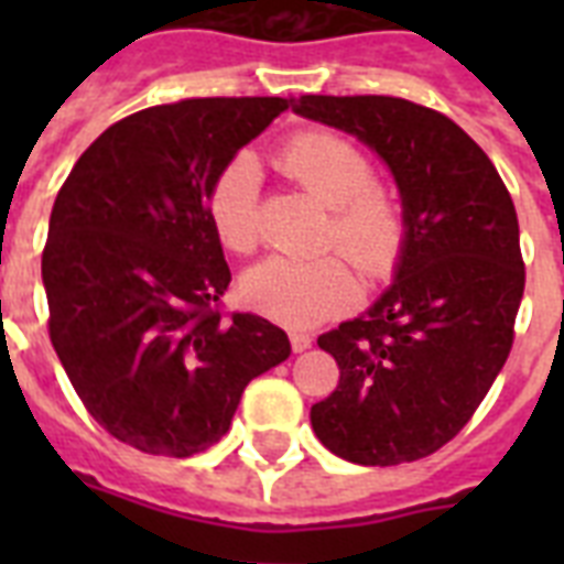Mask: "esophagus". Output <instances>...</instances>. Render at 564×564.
<instances>
[{"mask_svg":"<svg viewBox=\"0 0 564 564\" xmlns=\"http://www.w3.org/2000/svg\"><path fill=\"white\" fill-rule=\"evenodd\" d=\"M290 343H292V351L301 354V351H307L310 345H313V336L304 334V330H292Z\"/></svg>","mask_w":564,"mask_h":564,"instance_id":"34e87169","label":"esophagus"}]
</instances>
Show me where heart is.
<instances>
[{
	"mask_svg": "<svg viewBox=\"0 0 564 564\" xmlns=\"http://www.w3.org/2000/svg\"><path fill=\"white\" fill-rule=\"evenodd\" d=\"M274 166L330 207L322 246L339 248L369 281L398 269L406 246V216L392 189L375 184V163L334 131H299L274 154ZM260 175L239 154L216 175L207 198L213 234L234 254L260 246ZM357 274L339 254L313 260L272 257L242 278V299L263 316L304 327L343 313L357 301Z\"/></svg>",
	"mask_w": 564,
	"mask_h": 564,
	"instance_id": "b5f03b06",
	"label": "heart"
}]
</instances>
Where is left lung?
Wrapping results in <instances>:
<instances>
[{
	"label": "left lung",
	"instance_id": "1",
	"mask_svg": "<svg viewBox=\"0 0 564 564\" xmlns=\"http://www.w3.org/2000/svg\"><path fill=\"white\" fill-rule=\"evenodd\" d=\"M295 110L369 143L406 216L392 286L318 336L339 383L310 421L348 463H415L471 421L512 351L524 295L516 204L486 152L438 110L394 96H299Z\"/></svg>",
	"mask_w": 564,
	"mask_h": 564
}]
</instances>
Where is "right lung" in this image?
Instances as JSON below:
<instances>
[{
	"label": "right lung",
	"mask_w": 564,
	"mask_h": 564,
	"mask_svg": "<svg viewBox=\"0 0 564 564\" xmlns=\"http://www.w3.org/2000/svg\"><path fill=\"white\" fill-rule=\"evenodd\" d=\"M281 96L187 99L119 119L57 193L43 248L48 339L110 436L193 456L230 427L248 380L290 357L281 327L225 313L230 269L207 198Z\"/></svg>",
	"instance_id": "right-lung-1"
}]
</instances>
